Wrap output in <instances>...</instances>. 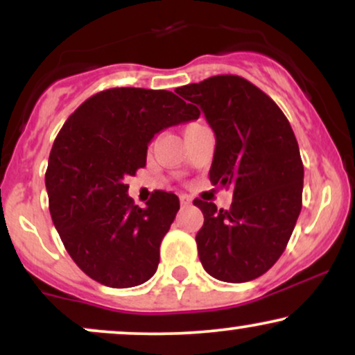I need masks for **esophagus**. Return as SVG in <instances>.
Segmentation results:
<instances>
[{
    "mask_svg": "<svg viewBox=\"0 0 355 355\" xmlns=\"http://www.w3.org/2000/svg\"><path fill=\"white\" fill-rule=\"evenodd\" d=\"M190 203H191L190 197H187V195H180V205L182 207H189Z\"/></svg>",
    "mask_w": 355,
    "mask_h": 355,
    "instance_id": "esophagus-1",
    "label": "esophagus"
}]
</instances>
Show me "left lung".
Wrapping results in <instances>:
<instances>
[{
    "label": "left lung",
    "instance_id": "obj_1",
    "mask_svg": "<svg viewBox=\"0 0 355 355\" xmlns=\"http://www.w3.org/2000/svg\"><path fill=\"white\" fill-rule=\"evenodd\" d=\"M215 133L210 182L234 191L229 210L195 198L203 214L197 247L203 268L223 282L254 280L282 255L302 209L304 165L292 126L250 81L218 75L177 88Z\"/></svg>",
    "mask_w": 355,
    "mask_h": 355
}]
</instances>
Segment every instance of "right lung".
<instances>
[{
    "label": "right lung",
    "instance_id": "add662e5",
    "mask_svg": "<svg viewBox=\"0 0 355 355\" xmlns=\"http://www.w3.org/2000/svg\"><path fill=\"white\" fill-rule=\"evenodd\" d=\"M197 107L166 89L110 88L64 121L44 175L50 214L75 263L96 282L128 288L146 282L180 202L155 191L145 209L125 180L146 164L162 130L197 120Z\"/></svg>",
    "mask_w": 355,
    "mask_h": 355
}]
</instances>
